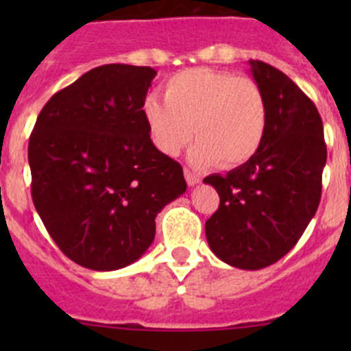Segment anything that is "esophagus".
Wrapping results in <instances>:
<instances>
[{"label":"esophagus","instance_id":"34e87169","mask_svg":"<svg viewBox=\"0 0 351 351\" xmlns=\"http://www.w3.org/2000/svg\"><path fill=\"white\" fill-rule=\"evenodd\" d=\"M183 173H185V180H186V183H189L190 186L197 185V183L200 182V178H198V176L195 175V173H193V171H190L189 168H185V169H183Z\"/></svg>","mask_w":351,"mask_h":351}]
</instances>
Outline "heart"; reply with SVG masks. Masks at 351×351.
I'll return each instance as SVG.
<instances>
[{"label":"heart","instance_id":"obj_1","mask_svg":"<svg viewBox=\"0 0 351 351\" xmlns=\"http://www.w3.org/2000/svg\"><path fill=\"white\" fill-rule=\"evenodd\" d=\"M165 101H144V120L154 147L176 156L189 144L197 168H238L260 151L268 125L265 91L254 80L226 71L193 67L176 73L162 86Z\"/></svg>","mask_w":351,"mask_h":351}]
</instances>
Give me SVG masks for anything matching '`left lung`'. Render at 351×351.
<instances>
[{"instance_id":"obj_1","label":"left lung","mask_w":351,"mask_h":351,"mask_svg":"<svg viewBox=\"0 0 351 351\" xmlns=\"http://www.w3.org/2000/svg\"><path fill=\"white\" fill-rule=\"evenodd\" d=\"M250 66L267 97V134L250 161L204 180L221 198L205 236L224 263L260 270L285 256L316 214L326 143L313 100L277 67Z\"/></svg>"}]
</instances>
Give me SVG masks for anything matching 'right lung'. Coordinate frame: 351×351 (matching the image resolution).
Listing matches in <instances>:
<instances>
[{"label": "right lung", "instance_id": "add662e5", "mask_svg": "<svg viewBox=\"0 0 351 351\" xmlns=\"http://www.w3.org/2000/svg\"><path fill=\"white\" fill-rule=\"evenodd\" d=\"M153 67L105 64L52 95L28 141L32 200L59 250L97 271L134 263L158 212L185 193L183 168L159 153L144 101Z\"/></svg>", "mask_w": 351, "mask_h": 351}]
</instances>
